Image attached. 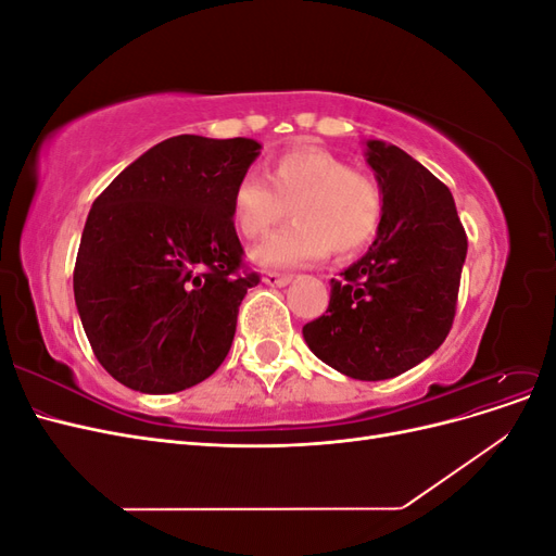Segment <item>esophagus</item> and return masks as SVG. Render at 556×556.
Returning <instances> with one entry per match:
<instances>
[{"label":"esophagus","mask_w":556,"mask_h":556,"mask_svg":"<svg viewBox=\"0 0 556 556\" xmlns=\"http://www.w3.org/2000/svg\"><path fill=\"white\" fill-rule=\"evenodd\" d=\"M264 285H268V288H285V285H290V280H292V276H288V274H276V271H268V274H264Z\"/></svg>","instance_id":"34e87169"}]
</instances>
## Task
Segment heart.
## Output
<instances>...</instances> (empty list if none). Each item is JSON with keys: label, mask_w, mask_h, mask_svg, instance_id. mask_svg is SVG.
<instances>
[{"label": "heart", "mask_w": 556, "mask_h": 556, "mask_svg": "<svg viewBox=\"0 0 556 556\" xmlns=\"http://www.w3.org/2000/svg\"><path fill=\"white\" fill-rule=\"evenodd\" d=\"M265 182L245 174L231 194L233 225L245 239L271 229L290 206L292 223L266 237L252 260L264 268L306 266L350 255L376 237L382 217L380 185L323 148H296L268 166Z\"/></svg>", "instance_id": "b5f03b06"}]
</instances>
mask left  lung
<instances>
[{
	"label": "left lung",
	"mask_w": 556,
	"mask_h": 556,
	"mask_svg": "<svg viewBox=\"0 0 556 556\" xmlns=\"http://www.w3.org/2000/svg\"><path fill=\"white\" fill-rule=\"evenodd\" d=\"M382 192L378 237L331 278L329 308L304 327L313 355L357 380H387L425 362L450 333L466 231L445 185L401 148L366 141Z\"/></svg>",
	"instance_id": "obj_1"
}]
</instances>
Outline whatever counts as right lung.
Wrapping results in <instances>:
<instances>
[{
	"instance_id": "obj_1",
	"label": "right lung",
	"mask_w": 556,
	"mask_h": 556,
	"mask_svg": "<svg viewBox=\"0 0 556 556\" xmlns=\"http://www.w3.org/2000/svg\"><path fill=\"white\" fill-rule=\"evenodd\" d=\"M252 139L180 134L94 199L74 296L94 357L129 390L174 394L206 380L237 333L243 268L231 194L260 155Z\"/></svg>"
}]
</instances>
